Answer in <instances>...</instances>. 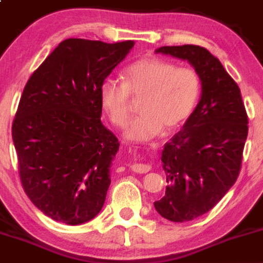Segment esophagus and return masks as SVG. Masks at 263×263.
Segmentation results:
<instances>
[{
	"label": "esophagus",
	"mask_w": 263,
	"mask_h": 263,
	"mask_svg": "<svg viewBox=\"0 0 263 263\" xmlns=\"http://www.w3.org/2000/svg\"><path fill=\"white\" fill-rule=\"evenodd\" d=\"M132 172H135V173H140V174H144V173H147L148 171L151 169V166L148 165V164H140V163H135L134 165L131 166Z\"/></svg>",
	"instance_id": "obj_1"
}]
</instances>
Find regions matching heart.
Wrapping results in <instances>:
<instances>
[{
	"label": "heart",
	"mask_w": 263,
	"mask_h": 263,
	"mask_svg": "<svg viewBox=\"0 0 263 263\" xmlns=\"http://www.w3.org/2000/svg\"><path fill=\"white\" fill-rule=\"evenodd\" d=\"M123 82L105 79L99 87L103 112L116 127H123L132 98H141L140 115L127 124L124 136L148 141L165 129L181 127L192 115L201 94L197 72L156 57H144L124 68Z\"/></svg>",
	"instance_id": "1"
}]
</instances>
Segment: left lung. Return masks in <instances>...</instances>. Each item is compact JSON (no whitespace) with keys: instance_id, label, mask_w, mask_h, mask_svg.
I'll use <instances>...</instances> for the list:
<instances>
[{"instance_id":"8db88e82","label":"left lung","mask_w":263,"mask_h":263,"mask_svg":"<svg viewBox=\"0 0 263 263\" xmlns=\"http://www.w3.org/2000/svg\"><path fill=\"white\" fill-rule=\"evenodd\" d=\"M155 52L188 61L201 80L197 107L164 146L168 185L165 196L154 202L165 219L190 221L210 211L237 181L248 117L239 86L208 49L185 44Z\"/></svg>"}]
</instances>
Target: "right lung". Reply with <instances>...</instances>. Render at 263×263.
<instances>
[{
	"mask_svg": "<svg viewBox=\"0 0 263 263\" xmlns=\"http://www.w3.org/2000/svg\"><path fill=\"white\" fill-rule=\"evenodd\" d=\"M135 42H61L30 76L12 122L18 173L31 202L55 221L97 216L118 151L103 126L99 87Z\"/></svg>",
	"mask_w": 263,
	"mask_h": 263,
	"instance_id": "add662e5",
	"label": "right lung"
}]
</instances>
